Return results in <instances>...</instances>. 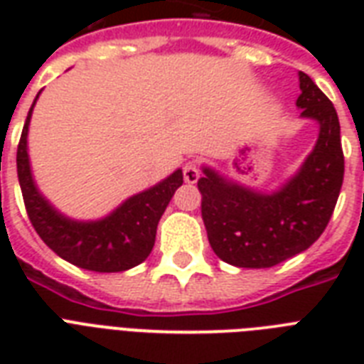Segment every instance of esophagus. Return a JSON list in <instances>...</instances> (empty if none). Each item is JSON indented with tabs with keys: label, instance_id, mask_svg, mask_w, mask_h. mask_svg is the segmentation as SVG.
I'll list each match as a JSON object with an SVG mask.
<instances>
[{
	"label": "esophagus",
	"instance_id": "34e87169",
	"mask_svg": "<svg viewBox=\"0 0 364 364\" xmlns=\"http://www.w3.org/2000/svg\"><path fill=\"white\" fill-rule=\"evenodd\" d=\"M200 177V170L196 162H187V164L183 166V179L185 183H196Z\"/></svg>",
	"mask_w": 364,
	"mask_h": 364
}]
</instances>
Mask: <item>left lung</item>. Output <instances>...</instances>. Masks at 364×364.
<instances>
[{"instance_id": "1", "label": "left lung", "mask_w": 364, "mask_h": 364, "mask_svg": "<svg viewBox=\"0 0 364 364\" xmlns=\"http://www.w3.org/2000/svg\"><path fill=\"white\" fill-rule=\"evenodd\" d=\"M296 107L319 124V136L293 177L276 191H259L202 166L198 179L211 249L240 268H270L302 253L327 228L344 181L340 122L333 102L299 71Z\"/></svg>"}]
</instances>
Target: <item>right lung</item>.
Listing matches in <instances>:
<instances>
[{"label": "right lung", "mask_w": 364, "mask_h": 364, "mask_svg": "<svg viewBox=\"0 0 364 364\" xmlns=\"http://www.w3.org/2000/svg\"><path fill=\"white\" fill-rule=\"evenodd\" d=\"M39 94L28 111L16 151L18 183L36 232L58 257L85 270L124 272L141 264L153 251L160 217L183 185V171L176 170L154 187L134 194L98 221L65 217L39 193L31 173L28 128Z\"/></svg>", "instance_id": "add662e5"}]
</instances>
